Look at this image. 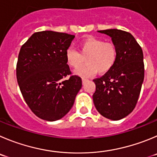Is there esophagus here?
<instances>
[{"label":"esophagus","instance_id":"34e87169","mask_svg":"<svg viewBox=\"0 0 157 157\" xmlns=\"http://www.w3.org/2000/svg\"><path fill=\"white\" fill-rule=\"evenodd\" d=\"M87 78H83V79H82V82H83V83H85V82L87 81Z\"/></svg>","mask_w":157,"mask_h":157}]
</instances>
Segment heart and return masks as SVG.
<instances>
[{
	"mask_svg": "<svg viewBox=\"0 0 157 157\" xmlns=\"http://www.w3.org/2000/svg\"><path fill=\"white\" fill-rule=\"evenodd\" d=\"M78 51L69 48L66 50L67 63L74 69L78 68L87 58L88 64L76 70L75 74L81 77H90L98 72L104 74L115 67L118 59V49L112 42L93 36L83 39L78 44Z\"/></svg>",
	"mask_w": 157,
	"mask_h": 157,
	"instance_id": "obj_1",
	"label": "heart"
}]
</instances>
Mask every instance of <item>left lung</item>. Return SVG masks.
<instances>
[{
    "label": "left lung",
    "mask_w": 157,
    "mask_h": 157,
    "mask_svg": "<svg viewBox=\"0 0 157 157\" xmlns=\"http://www.w3.org/2000/svg\"><path fill=\"white\" fill-rule=\"evenodd\" d=\"M98 32L112 38L118 56L112 70L93 80L94 104L101 115L116 121L129 115L138 101L144 80L143 52L129 32L115 29Z\"/></svg>",
    "instance_id": "left-lung-1"
}]
</instances>
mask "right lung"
I'll use <instances>...</instances> for the list:
<instances>
[{"mask_svg":"<svg viewBox=\"0 0 157 157\" xmlns=\"http://www.w3.org/2000/svg\"><path fill=\"white\" fill-rule=\"evenodd\" d=\"M74 37L52 31L35 32L20 49L17 83L28 106L42 119L56 121L67 115L82 87L81 78L72 74L65 58Z\"/></svg>","mask_w":157,"mask_h":157,"instance_id":"1","label":"right lung"}]
</instances>
